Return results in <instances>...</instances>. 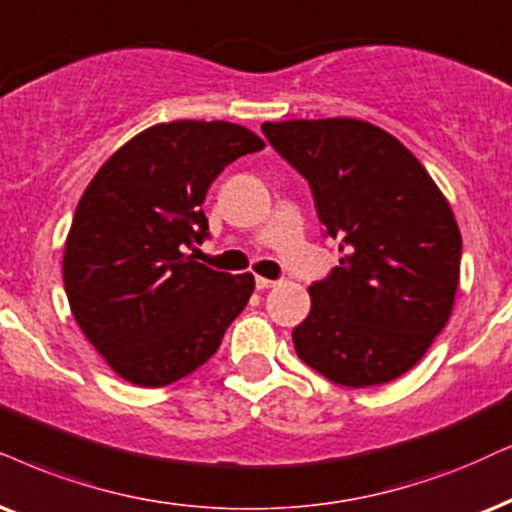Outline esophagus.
I'll return each instance as SVG.
<instances>
[{
	"label": "esophagus",
	"mask_w": 512,
	"mask_h": 512,
	"mask_svg": "<svg viewBox=\"0 0 512 512\" xmlns=\"http://www.w3.org/2000/svg\"><path fill=\"white\" fill-rule=\"evenodd\" d=\"M255 286H257V290H267V288H274V286H278V281H271V278L257 276V278H255Z\"/></svg>",
	"instance_id": "34e87169"
}]
</instances>
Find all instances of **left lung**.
<instances>
[{"label":"left lung","instance_id":"1","mask_svg":"<svg viewBox=\"0 0 512 512\" xmlns=\"http://www.w3.org/2000/svg\"><path fill=\"white\" fill-rule=\"evenodd\" d=\"M314 193L340 267L309 286L293 331L304 364L347 387L383 385L423 359L454 309L461 231L409 148L357 118L264 122Z\"/></svg>","mask_w":512,"mask_h":512}]
</instances>
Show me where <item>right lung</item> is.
Instances as JSON below:
<instances>
[{"label":"right lung","mask_w":512,"mask_h":512,"mask_svg":"<svg viewBox=\"0 0 512 512\" xmlns=\"http://www.w3.org/2000/svg\"><path fill=\"white\" fill-rule=\"evenodd\" d=\"M248 127L174 120L139 132L89 181L63 250L77 326L120 378L163 387L203 366L243 312L252 274L198 262L200 205L226 165L262 151Z\"/></svg>","instance_id":"obj_1"}]
</instances>
